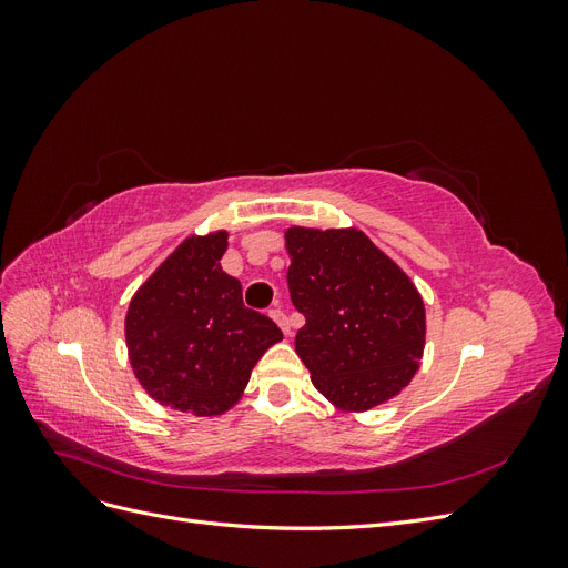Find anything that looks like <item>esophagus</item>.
<instances>
[{
	"label": "esophagus",
	"mask_w": 568,
	"mask_h": 568,
	"mask_svg": "<svg viewBox=\"0 0 568 568\" xmlns=\"http://www.w3.org/2000/svg\"><path fill=\"white\" fill-rule=\"evenodd\" d=\"M270 317L277 322L280 326H282V332H284V336H291V326H288V320H286V315L280 311V307H274V311H270Z\"/></svg>",
	"instance_id": "1"
}]
</instances>
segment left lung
Listing matches in <instances>:
<instances>
[{"mask_svg":"<svg viewBox=\"0 0 568 568\" xmlns=\"http://www.w3.org/2000/svg\"><path fill=\"white\" fill-rule=\"evenodd\" d=\"M286 282L305 324L296 353L338 412L393 400L419 372L426 307L415 282L357 227H288Z\"/></svg>","mask_w":568,"mask_h":568,"instance_id":"obj_1","label":"left lung"}]
</instances>
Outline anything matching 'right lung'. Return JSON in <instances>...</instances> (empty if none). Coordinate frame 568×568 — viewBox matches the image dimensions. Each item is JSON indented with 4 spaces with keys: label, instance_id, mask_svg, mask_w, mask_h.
I'll use <instances>...</instances> for the list:
<instances>
[{
    "label": "right lung",
    "instance_id": "right-lung-1",
    "mask_svg": "<svg viewBox=\"0 0 568 568\" xmlns=\"http://www.w3.org/2000/svg\"><path fill=\"white\" fill-rule=\"evenodd\" d=\"M227 230L192 234L134 291L125 346L149 398L194 417H222L248 386L280 326L242 303V284L222 270Z\"/></svg>",
    "mask_w": 568,
    "mask_h": 568
}]
</instances>
